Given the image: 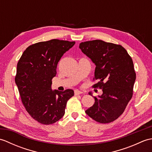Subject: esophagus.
<instances>
[{
	"instance_id": "esophagus-1",
	"label": "esophagus",
	"mask_w": 152,
	"mask_h": 152,
	"mask_svg": "<svg viewBox=\"0 0 152 152\" xmlns=\"http://www.w3.org/2000/svg\"><path fill=\"white\" fill-rule=\"evenodd\" d=\"M82 93H83V92L81 91H80V90H78V89L74 90V95H78L82 94Z\"/></svg>"
}]
</instances>
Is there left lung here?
<instances>
[{
    "label": "left lung",
    "instance_id": "8db88e82",
    "mask_svg": "<svg viewBox=\"0 0 152 152\" xmlns=\"http://www.w3.org/2000/svg\"><path fill=\"white\" fill-rule=\"evenodd\" d=\"M79 48L96 65L93 80L99 82L92 87L102 90L86 113L101 124L114 121L133 96L136 73L132 58L121 45L101 40L83 42Z\"/></svg>",
    "mask_w": 152,
    "mask_h": 152
}]
</instances>
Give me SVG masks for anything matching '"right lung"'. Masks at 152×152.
<instances>
[{
    "label": "right lung",
    "mask_w": 152,
    "mask_h": 152,
    "mask_svg": "<svg viewBox=\"0 0 152 152\" xmlns=\"http://www.w3.org/2000/svg\"><path fill=\"white\" fill-rule=\"evenodd\" d=\"M75 42L53 39L28 46L17 65L15 82L23 104L27 112L41 124L50 125L59 121L65 112L66 102L74 91H52L53 78L63 54Z\"/></svg>",
    "instance_id": "1"
}]
</instances>
